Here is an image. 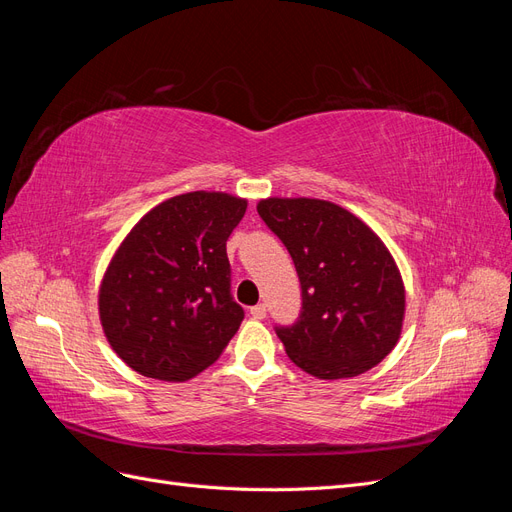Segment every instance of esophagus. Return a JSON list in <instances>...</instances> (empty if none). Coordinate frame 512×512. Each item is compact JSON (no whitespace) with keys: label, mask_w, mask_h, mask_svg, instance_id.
I'll list each match as a JSON object with an SVG mask.
<instances>
[{"label":"esophagus","mask_w":512,"mask_h":512,"mask_svg":"<svg viewBox=\"0 0 512 512\" xmlns=\"http://www.w3.org/2000/svg\"><path fill=\"white\" fill-rule=\"evenodd\" d=\"M250 314L256 318V320H262L267 316V307H265V303H258V305H254V307H250Z\"/></svg>","instance_id":"1"}]
</instances>
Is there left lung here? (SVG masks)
<instances>
[{"mask_svg": "<svg viewBox=\"0 0 512 512\" xmlns=\"http://www.w3.org/2000/svg\"><path fill=\"white\" fill-rule=\"evenodd\" d=\"M256 209L299 273L301 316L277 329L290 361L320 380L354 378L378 365L397 346L406 318V286L389 247L331 200L269 196Z\"/></svg>", "mask_w": 512, "mask_h": 512, "instance_id": "obj_1", "label": "left lung"}]
</instances>
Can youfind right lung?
<instances>
[{
	"instance_id": "obj_1",
	"label": "right lung",
	"mask_w": 512,
	"mask_h": 512,
	"mask_svg": "<svg viewBox=\"0 0 512 512\" xmlns=\"http://www.w3.org/2000/svg\"><path fill=\"white\" fill-rule=\"evenodd\" d=\"M247 200L188 192L138 220L102 275L106 342L138 374L185 382L220 359L243 320L230 299L226 241Z\"/></svg>"
}]
</instances>
